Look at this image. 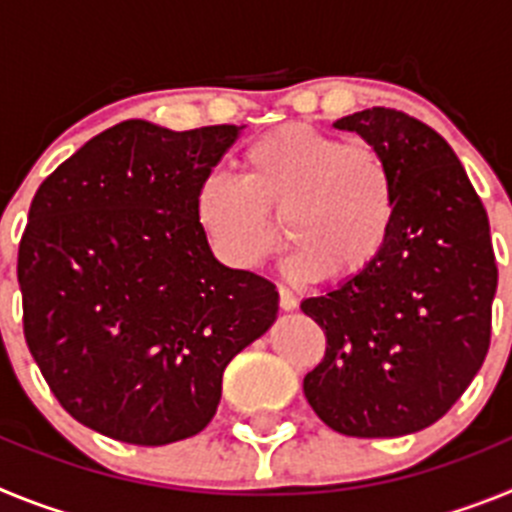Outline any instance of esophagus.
Segmentation results:
<instances>
[{
	"label": "esophagus",
	"instance_id": "obj_1",
	"mask_svg": "<svg viewBox=\"0 0 512 512\" xmlns=\"http://www.w3.org/2000/svg\"><path fill=\"white\" fill-rule=\"evenodd\" d=\"M277 292H279V307H282V310H295L297 307L295 292H292L287 284H277Z\"/></svg>",
	"mask_w": 512,
	"mask_h": 512
}]
</instances>
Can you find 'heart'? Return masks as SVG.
I'll return each mask as SVG.
<instances>
[{
    "mask_svg": "<svg viewBox=\"0 0 512 512\" xmlns=\"http://www.w3.org/2000/svg\"><path fill=\"white\" fill-rule=\"evenodd\" d=\"M397 182L372 143L287 122L251 140L241 179L207 176L194 215L212 251L233 269L264 264L289 241V269L300 277L348 282L372 269L392 238Z\"/></svg>",
    "mask_w": 512,
    "mask_h": 512,
    "instance_id": "1",
    "label": "heart"
}]
</instances>
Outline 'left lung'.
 <instances>
[{
  "instance_id": "1",
  "label": "left lung",
  "mask_w": 512,
  "mask_h": 512,
  "mask_svg": "<svg viewBox=\"0 0 512 512\" xmlns=\"http://www.w3.org/2000/svg\"><path fill=\"white\" fill-rule=\"evenodd\" d=\"M333 128L384 153L400 202L377 264L302 302L325 333V356L302 387L343 436H405L449 413L487 356L497 289L490 220L456 153L425 122L372 107Z\"/></svg>"
}]
</instances>
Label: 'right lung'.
Segmentation results:
<instances>
[{
	"instance_id": "1",
	"label": "right lung",
	"mask_w": 512,
	"mask_h": 512,
	"mask_svg": "<svg viewBox=\"0 0 512 512\" xmlns=\"http://www.w3.org/2000/svg\"><path fill=\"white\" fill-rule=\"evenodd\" d=\"M241 130L125 120L35 192L17 251L25 341L63 410L102 436L200 433L225 366L277 318L274 284L220 264L194 215Z\"/></svg>"
}]
</instances>
